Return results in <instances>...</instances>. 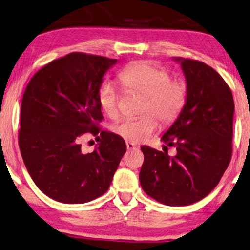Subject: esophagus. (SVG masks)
Instances as JSON below:
<instances>
[{
    "instance_id": "34e87169",
    "label": "esophagus",
    "mask_w": 250,
    "mask_h": 250,
    "mask_svg": "<svg viewBox=\"0 0 250 250\" xmlns=\"http://www.w3.org/2000/svg\"><path fill=\"white\" fill-rule=\"evenodd\" d=\"M125 145H127V148L128 150H136V148H138V146L134 143H131V142H127L125 143Z\"/></svg>"
}]
</instances>
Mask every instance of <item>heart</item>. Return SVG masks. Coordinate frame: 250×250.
<instances>
[{"mask_svg":"<svg viewBox=\"0 0 250 250\" xmlns=\"http://www.w3.org/2000/svg\"><path fill=\"white\" fill-rule=\"evenodd\" d=\"M119 81L127 92L144 96L138 118L122 119L112 127L115 135L131 143H141L158 128L156 118L163 125L174 122L187 103V85L179 78H170L165 68L147 61L132 63L120 71ZM100 109L110 119L119 115V93L114 83L105 81L97 94Z\"/></svg>","mask_w":250,"mask_h":250,"instance_id":"1","label":"heart"}]
</instances>
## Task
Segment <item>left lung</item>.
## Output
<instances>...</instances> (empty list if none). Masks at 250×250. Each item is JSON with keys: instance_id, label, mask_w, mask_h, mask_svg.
I'll use <instances>...</instances> for the list:
<instances>
[{"instance_id": "obj_1", "label": "left lung", "mask_w": 250, "mask_h": 250, "mask_svg": "<svg viewBox=\"0 0 250 250\" xmlns=\"http://www.w3.org/2000/svg\"><path fill=\"white\" fill-rule=\"evenodd\" d=\"M185 74L187 103L162 140L175 146L166 150L141 147L143 190L160 203L185 207L209 195L220 181L232 156L234 102L218 72L203 62L174 58ZM164 146V148H167Z\"/></svg>"}]
</instances>
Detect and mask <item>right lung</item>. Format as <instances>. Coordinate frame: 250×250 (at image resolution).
<instances>
[{"label":"right lung","instance_id":"right-lung-1","mask_svg":"<svg viewBox=\"0 0 250 250\" xmlns=\"http://www.w3.org/2000/svg\"><path fill=\"white\" fill-rule=\"evenodd\" d=\"M116 59L71 53L41 68L27 84L21 109L20 148L28 174L43 194L82 204L105 194L127 146L114 132L100 130L98 88ZM86 132L100 143L84 155Z\"/></svg>","mask_w":250,"mask_h":250}]
</instances>
